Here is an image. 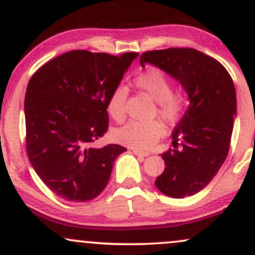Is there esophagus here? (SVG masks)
<instances>
[{
	"instance_id": "1",
	"label": "esophagus",
	"mask_w": 255,
	"mask_h": 255,
	"mask_svg": "<svg viewBox=\"0 0 255 255\" xmlns=\"http://www.w3.org/2000/svg\"><path fill=\"white\" fill-rule=\"evenodd\" d=\"M133 153L134 154H136V156H140V157H147L148 154V152H145V151H140V150H136V148H133Z\"/></svg>"
}]
</instances>
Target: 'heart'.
Returning a JSON list of instances; mask_svg holds the SVG:
<instances>
[{"label":"heart","mask_w":255,"mask_h":255,"mask_svg":"<svg viewBox=\"0 0 255 255\" xmlns=\"http://www.w3.org/2000/svg\"><path fill=\"white\" fill-rule=\"evenodd\" d=\"M137 91L156 102L157 114L168 124H174L180 119L183 111V101L178 95L172 93V85L169 78L158 69L146 71L133 80ZM128 97L127 87L120 86L111 91L108 98L107 109L116 122H122L126 118V102ZM164 134V126L158 120L150 122L129 121L115 131V137L121 144L147 150L153 146Z\"/></svg>","instance_id":"b5f03b06"}]
</instances>
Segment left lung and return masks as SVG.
Wrapping results in <instances>:
<instances>
[{"mask_svg": "<svg viewBox=\"0 0 255 255\" xmlns=\"http://www.w3.org/2000/svg\"><path fill=\"white\" fill-rule=\"evenodd\" d=\"M145 63L176 79L188 95V109L172 130L174 148L162 154L166 168L154 183L168 197H189L211 182L228 156L236 115L235 86L223 64L195 49L146 51L140 56L141 67Z\"/></svg>", "mask_w": 255, "mask_h": 255, "instance_id": "8db88e82", "label": "left lung"}]
</instances>
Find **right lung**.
Listing matches in <instances>:
<instances>
[{
    "instance_id": "right-lung-1",
    "label": "right lung",
    "mask_w": 255,
    "mask_h": 255,
    "mask_svg": "<svg viewBox=\"0 0 255 255\" xmlns=\"http://www.w3.org/2000/svg\"><path fill=\"white\" fill-rule=\"evenodd\" d=\"M136 52L113 56L72 50L43 64L25 95L26 151L49 189L85 203L105 188L115 159L127 148L93 146L109 127L107 103Z\"/></svg>"
}]
</instances>
